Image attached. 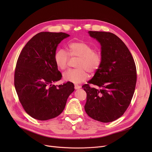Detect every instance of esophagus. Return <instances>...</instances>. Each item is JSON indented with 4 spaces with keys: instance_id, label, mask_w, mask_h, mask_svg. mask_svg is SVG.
<instances>
[{
    "instance_id": "esophagus-1",
    "label": "esophagus",
    "mask_w": 152,
    "mask_h": 152,
    "mask_svg": "<svg viewBox=\"0 0 152 152\" xmlns=\"http://www.w3.org/2000/svg\"><path fill=\"white\" fill-rule=\"evenodd\" d=\"M81 88V86H79L77 84H75V89H79Z\"/></svg>"
}]
</instances>
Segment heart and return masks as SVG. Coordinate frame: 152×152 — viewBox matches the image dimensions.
I'll return each instance as SVG.
<instances>
[{"label": "heart", "mask_w": 152, "mask_h": 152, "mask_svg": "<svg viewBox=\"0 0 152 152\" xmlns=\"http://www.w3.org/2000/svg\"><path fill=\"white\" fill-rule=\"evenodd\" d=\"M70 58L77 59L76 69H70L63 74L66 81L80 83L88 77V73H95L100 68L102 56L100 53L94 50V48L83 41H73L68 44V52L63 49H58L55 52L54 61L61 70L66 69L69 65Z\"/></svg>", "instance_id": "obj_1"}]
</instances>
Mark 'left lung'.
<instances>
[{"label":"left lung","mask_w":152,"mask_h":152,"mask_svg":"<svg viewBox=\"0 0 152 152\" xmlns=\"http://www.w3.org/2000/svg\"><path fill=\"white\" fill-rule=\"evenodd\" d=\"M101 45L102 63L94 77L82 86L87 94L84 109L89 116L102 123L120 118L129 106L137 81V70L128 48L117 36L89 31ZM97 85L99 89L91 88Z\"/></svg>","instance_id":"8db88e82"}]
</instances>
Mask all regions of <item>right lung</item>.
<instances>
[{
	"label": "right lung",
	"instance_id": "1",
	"mask_svg": "<svg viewBox=\"0 0 152 152\" xmlns=\"http://www.w3.org/2000/svg\"><path fill=\"white\" fill-rule=\"evenodd\" d=\"M69 35L41 32L23 47L15 70L14 84L23 108L31 117L45 121L58 116L75 91L71 82L52 83L61 79L54 61L58 45Z\"/></svg>",
	"mask_w": 152,
	"mask_h": 152
}]
</instances>
